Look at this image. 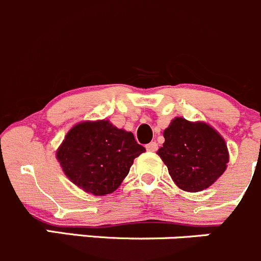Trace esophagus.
Wrapping results in <instances>:
<instances>
[{"label":"esophagus","instance_id":"34e87169","mask_svg":"<svg viewBox=\"0 0 261 261\" xmlns=\"http://www.w3.org/2000/svg\"><path fill=\"white\" fill-rule=\"evenodd\" d=\"M146 150H147V151H156L158 144L155 143V141H151V143L147 144V145H146Z\"/></svg>","mask_w":261,"mask_h":261}]
</instances>
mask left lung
Instances as JSON below:
<instances>
[{
	"mask_svg": "<svg viewBox=\"0 0 261 261\" xmlns=\"http://www.w3.org/2000/svg\"><path fill=\"white\" fill-rule=\"evenodd\" d=\"M163 135L165 141L156 154L181 191H203L225 173L230 160L227 144L207 122L175 117Z\"/></svg>",
	"mask_w": 261,
	"mask_h": 261,
	"instance_id": "obj_1",
	"label": "left lung"
}]
</instances>
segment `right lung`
Segmentation results:
<instances>
[{"instance_id": "right-lung-1", "label": "right lung", "mask_w": 261, "mask_h": 261, "mask_svg": "<svg viewBox=\"0 0 261 261\" xmlns=\"http://www.w3.org/2000/svg\"><path fill=\"white\" fill-rule=\"evenodd\" d=\"M145 151L134 134L109 120L82 121L67 133L57 149L67 178L93 196H106L120 187L134 159Z\"/></svg>"}]
</instances>
